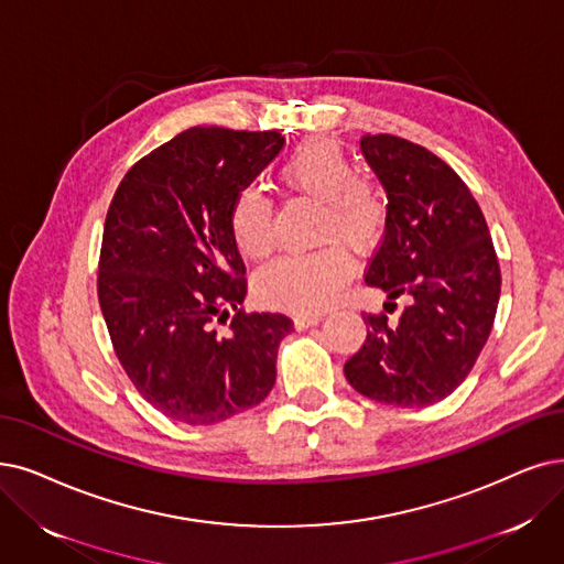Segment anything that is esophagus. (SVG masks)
Instances as JSON below:
<instances>
[{
  "label": "esophagus",
  "instance_id": "obj_1",
  "mask_svg": "<svg viewBox=\"0 0 564 564\" xmlns=\"http://www.w3.org/2000/svg\"><path fill=\"white\" fill-rule=\"evenodd\" d=\"M322 319H324L322 312H296V314H294V324H296L299 328L314 326V324H319Z\"/></svg>",
  "mask_w": 564,
  "mask_h": 564
}]
</instances>
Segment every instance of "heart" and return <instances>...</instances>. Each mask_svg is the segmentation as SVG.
I'll return each instance as SVG.
<instances>
[{
    "label": "heart",
    "instance_id": "heart-1",
    "mask_svg": "<svg viewBox=\"0 0 564 564\" xmlns=\"http://www.w3.org/2000/svg\"><path fill=\"white\" fill-rule=\"evenodd\" d=\"M286 187L324 204L319 240H343L354 250H370L381 238L389 217L384 189L368 177H358L351 156L333 141L303 143L280 169ZM229 229L238 250L263 259L273 250V204L265 192L245 187L229 210ZM354 261L337 242L319 250L284 254L265 265L257 280L259 296L268 305L317 312L343 294Z\"/></svg>",
    "mask_w": 564,
    "mask_h": 564
}]
</instances>
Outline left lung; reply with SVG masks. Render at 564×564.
<instances>
[{"mask_svg":"<svg viewBox=\"0 0 564 564\" xmlns=\"http://www.w3.org/2000/svg\"><path fill=\"white\" fill-rule=\"evenodd\" d=\"M360 152L389 198L366 282L408 307L395 322L364 314L368 337L345 377L377 402L425 408L463 384L488 340L502 284L498 254L475 196L437 154L391 133H366Z\"/></svg>","mask_w":564,"mask_h":564,"instance_id":"obj_1","label":"left lung"}]
</instances>
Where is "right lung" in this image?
Returning a JSON list of instances; mask_svg holds the SVG:
<instances>
[{
  "instance_id": "obj_1",
  "label": "right lung",
  "mask_w": 564,
  "mask_h": 564,
  "mask_svg": "<svg viewBox=\"0 0 564 564\" xmlns=\"http://www.w3.org/2000/svg\"><path fill=\"white\" fill-rule=\"evenodd\" d=\"M282 145L278 131L194 127L133 164L110 200L99 305L131 384L173 421L219 423L275 384L278 347L294 322L242 310L229 210Z\"/></svg>"
}]
</instances>
